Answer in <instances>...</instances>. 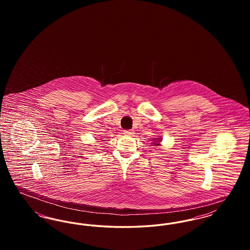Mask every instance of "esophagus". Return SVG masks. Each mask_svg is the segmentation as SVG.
<instances>
[{
	"label": "esophagus",
	"mask_w": 250,
	"mask_h": 250,
	"mask_svg": "<svg viewBox=\"0 0 250 250\" xmlns=\"http://www.w3.org/2000/svg\"><path fill=\"white\" fill-rule=\"evenodd\" d=\"M124 134L126 135V136H131V135L134 134V132H133V130H125Z\"/></svg>",
	"instance_id": "1"
}]
</instances>
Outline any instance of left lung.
Masks as SVG:
<instances>
[{"label":"left lung","mask_w":250,"mask_h":250,"mask_svg":"<svg viewBox=\"0 0 250 250\" xmlns=\"http://www.w3.org/2000/svg\"><path fill=\"white\" fill-rule=\"evenodd\" d=\"M154 144H155V145H159V143H156V142H155V143H154Z\"/></svg>","instance_id":"obj_1"}]
</instances>
